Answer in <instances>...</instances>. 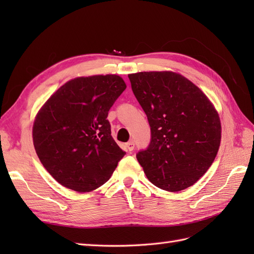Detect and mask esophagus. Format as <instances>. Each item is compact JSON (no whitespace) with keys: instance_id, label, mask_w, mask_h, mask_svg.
<instances>
[{"instance_id":"obj_1","label":"esophagus","mask_w":254,"mask_h":254,"mask_svg":"<svg viewBox=\"0 0 254 254\" xmlns=\"http://www.w3.org/2000/svg\"><path fill=\"white\" fill-rule=\"evenodd\" d=\"M126 148L127 150H128V152H132V150L134 149V142H128L126 144Z\"/></svg>"}]
</instances>
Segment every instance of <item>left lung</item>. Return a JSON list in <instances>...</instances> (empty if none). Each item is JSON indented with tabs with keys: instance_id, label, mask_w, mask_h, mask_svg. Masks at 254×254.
Instances as JSON below:
<instances>
[{
	"instance_id": "left-lung-1",
	"label": "left lung",
	"mask_w": 254,
	"mask_h": 254,
	"mask_svg": "<svg viewBox=\"0 0 254 254\" xmlns=\"http://www.w3.org/2000/svg\"><path fill=\"white\" fill-rule=\"evenodd\" d=\"M132 90L148 119L152 141L136 158L147 179L168 192L193 186L212 166L222 139L217 110L181 74H128Z\"/></svg>"
}]
</instances>
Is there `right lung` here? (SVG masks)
Masks as SVG:
<instances>
[{
    "mask_svg": "<svg viewBox=\"0 0 254 254\" xmlns=\"http://www.w3.org/2000/svg\"><path fill=\"white\" fill-rule=\"evenodd\" d=\"M126 88L116 74L76 77L38 111L32 126L36 153L61 186L85 193L110 179L126 153L111 136L107 117Z\"/></svg>",
    "mask_w": 254,
    "mask_h": 254,
    "instance_id": "right-lung-1",
    "label": "right lung"
}]
</instances>
